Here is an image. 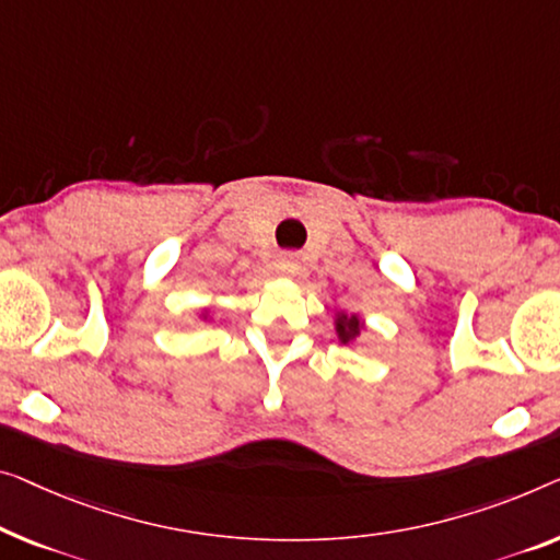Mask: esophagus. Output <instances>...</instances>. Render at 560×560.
<instances>
[{
    "mask_svg": "<svg viewBox=\"0 0 560 560\" xmlns=\"http://www.w3.org/2000/svg\"><path fill=\"white\" fill-rule=\"evenodd\" d=\"M277 273H281V277H287V279L296 277V273H299V261H296L294 256H289V254L279 256L277 258Z\"/></svg>",
    "mask_w": 560,
    "mask_h": 560,
    "instance_id": "obj_1",
    "label": "esophagus"
}]
</instances>
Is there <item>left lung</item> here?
I'll return each mask as SVG.
<instances>
[{"label":"left lung","instance_id":"obj_1","mask_svg":"<svg viewBox=\"0 0 560 560\" xmlns=\"http://www.w3.org/2000/svg\"><path fill=\"white\" fill-rule=\"evenodd\" d=\"M364 329L366 324L360 314H347V312L334 314V331H337L339 345L354 347V341L362 337Z\"/></svg>","mask_w":560,"mask_h":560}]
</instances>
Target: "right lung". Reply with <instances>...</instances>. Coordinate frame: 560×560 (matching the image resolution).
Segmentation results:
<instances>
[{
    "mask_svg": "<svg viewBox=\"0 0 560 560\" xmlns=\"http://www.w3.org/2000/svg\"><path fill=\"white\" fill-rule=\"evenodd\" d=\"M198 319H203V322H211V319H213L211 308H208V306H203V308H200V312H198Z\"/></svg>",
    "mask_w": 560,
    "mask_h": 560,
    "instance_id": "1",
    "label": "right lung"
}]
</instances>
